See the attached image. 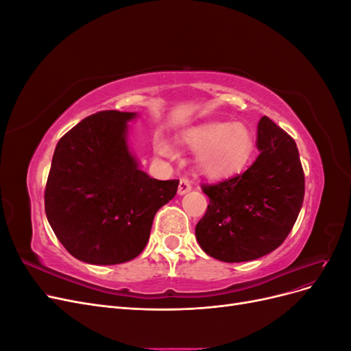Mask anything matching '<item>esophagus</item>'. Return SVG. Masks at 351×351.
<instances>
[{
    "mask_svg": "<svg viewBox=\"0 0 351 351\" xmlns=\"http://www.w3.org/2000/svg\"><path fill=\"white\" fill-rule=\"evenodd\" d=\"M190 190H192V184H190L189 180H187V178H182V180H180V184H178L177 193H178L180 196H183V195L189 193Z\"/></svg>",
    "mask_w": 351,
    "mask_h": 351,
    "instance_id": "34e87169",
    "label": "esophagus"
}]
</instances>
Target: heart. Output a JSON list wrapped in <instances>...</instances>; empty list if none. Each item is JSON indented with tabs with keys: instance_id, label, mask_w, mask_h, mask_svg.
Masks as SVG:
<instances>
[{
	"instance_id": "1",
	"label": "heart",
	"mask_w": 351,
	"mask_h": 351,
	"mask_svg": "<svg viewBox=\"0 0 351 351\" xmlns=\"http://www.w3.org/2000/svg\"><path fill=\"white\" fill-rule=\"evenodd\" d=\"M182 142L197 152V167L204 174L221 177L236 171L249 159L253 149L250 130L241 123H205L183 133ZM155 151L168 159H176V147L162 137L154 142Z\"/></svg>"
}]
</instances>
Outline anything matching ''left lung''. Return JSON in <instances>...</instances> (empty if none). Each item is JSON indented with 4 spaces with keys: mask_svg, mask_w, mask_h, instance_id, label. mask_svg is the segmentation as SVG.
<instances>
[{
    "mask_svg": "<svg viewBox=\"0 0 351 351\" xmlns=\"http://www.w3.org/2000/svg\"><path fill=\"white\" fill-rule=\"evenodd\" d=\"M259 155L246 171L204 184L206 214L196 240L209 256L247 262L281 246L299 217L304 176L295 142L268 117L258 123Z\"/></svg>",
    "mask_w": 351,
    "mask_h": 351,
    "instance_id": "1",
    "label": "left lung"
}]
</instances>
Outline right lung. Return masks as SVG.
Here are the masks:
<instances>
[{
  "mask_svg": "<svg viewBox=\"0 0 351 351\" xmlns=\"http://www.w3.org/2000/svg\"><path fill=\"white\" fill-rule=\"evenodd\" d=\"M136 112L101 111L61 137L45 189V212L60 243L76 259L117 265L134 259L149 240L158 209L178 180L147 176L129 145Z\"/></svg>",
  "mask_w": 351,
  "mask_h": 351,
  "instance_id": "add662e5",
  "label": "right lung"
}]
</instances>
